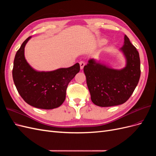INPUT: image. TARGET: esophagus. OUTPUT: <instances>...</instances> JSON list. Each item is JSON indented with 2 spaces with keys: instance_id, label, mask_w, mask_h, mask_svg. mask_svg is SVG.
I'll return each mask as SVG.
<instances>
[{
  "instance_id": "34e87169",
  "label": "esophagus",
  "mask_w": 156,
  "mask_h": 156,
  "mask_svg": "<svg viewBox=\"0 0 156 156\" xmlns=\"http://www.w3.org/2000/svg\"><path fill=\"white\" fill-rule=\"evenodd\" d=\"M79 64H80V68H81V69H83L84 66H85V63H84V62H83V61H81V62H79Z\"/></svg>"
}]
</instances>
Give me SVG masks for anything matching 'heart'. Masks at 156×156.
Masks as SVG:
<instances>
[{"label": "heart", "mask_w": 156, "mask_h": 156, "mask_svg": "<svg viewBox=\"0 0 156 156\" xmlns=\"http://www.w3.org/2000/svg\"><path fill=\"white\" fill-rule=\"evenodd\" d=\"M106 42H107V40H106L105 39H104V38H101V39H100V40H98V44L100 45H103L105 44H106Z\"/></svg>", "instance_id": "obj_1"}]
</instances>
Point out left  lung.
<instances>
[{"label":"left lung","mask_w":156,"mask_h":156,"mask_svg":"<svg viewBox=\"0 0 156 156\" xmlns=\"http://www.w3.org/2000/svg\"><path fill=\"white\" fill-rule=\"evenodd\" d=\"M120 51L126 61L124 68L113 69L94 58L90 59L84 66L91 100L98 106L105 107L123 104L130 98L139 83V54L126 35Z\"/></svg>","instance_id":"obj_1"}]
</instances>
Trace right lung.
<instances>
[{
	"label": "right lung",
	"mask_w": 156,
	"mask_h": 156,
	"mask_svg": "<svg viewBox=\"0 0 156 156\" xmlns=\"http://www.w3.org/2000/svg\"><path fill=\"white\" fill-rule=\"evenodd\" d=\"M31 36L22 44L13 61L12 76L19 94L28 104L42 109H53L62 104L69 83L80 71L76 63L67 68L39 72L25 57V48Z\"/></svg>",
	"instance_id": "right-lung-1"
}]
</instances>
